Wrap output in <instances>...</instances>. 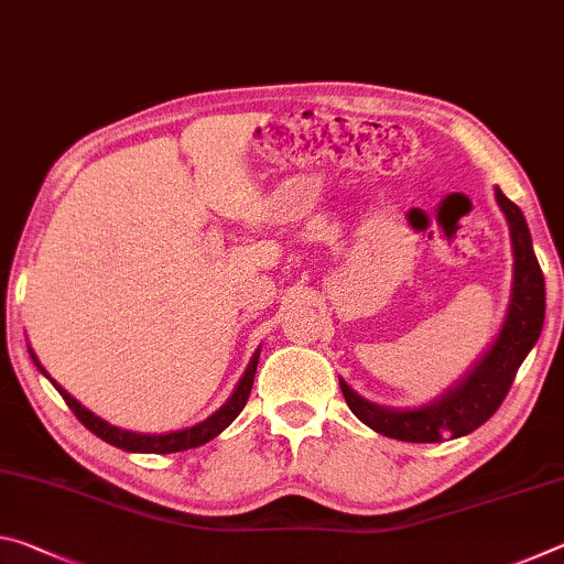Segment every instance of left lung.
<instances>
[{
  "label": "left lung",
  "mask_w": 564,
  "mask_h": 564,
  "mask_svg": "<svg viewBox=\"0 0 564 564\" xmlns=\"http://www.w3.org/2000/svg\"><path fill=\"white\" fill-rule=\"evenodd\" d=\"M495 198L508 218L514 256L510 305L498 338L453 388L420 408L395 410L376 405L340 378L343 398L352 415L380 435L405 443H441L443 437L473 433L500 408L518 368L540 338L545 323V279L532 251L530 228L520 208L498 186H495Z\"/></svg>",
  "instance_id": "left-lung-1"
}]
</instances>
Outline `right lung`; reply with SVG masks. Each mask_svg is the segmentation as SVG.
Segmentation results:
<instances>
[{"label": "right lung", "instance_id": "obj_1", "mask_svg": "<svg viewBox=\"0 0 564 564\" xmlns=\"http://www.w3.org/2000/svg\"><path fill=\"white\" fill-rule=\"evenodd\" d=\"M30 356L34 360V366L40 368L46 378H50V373H46L44 366L40 362V358L34 356L32 348H30ZM259 356H261V350H256L251 362H248L246 373L241 376V380H238V386L231 393V398H228L214 415H208L206 420H202V423L194 425V427H186V431L164 433V435H147V433L121 431V427L107 423V420H101L99 415H94L89 408H84L79 400L66 393V390L59 383H56V380H52V378L50 380H52V386L59 390V395L66 400V405L74 410V415L79 417V423H84L87 431H91L94 435L101 437V441H107L109 445L121 447V451H127V453H159V455L161 453H181V451H188V447H198V445H204L208 441H214L218 433H224L226 427L234 423L238 413L243 410L248 395H251L256 366H259Z\"/></svg>", "mask_w": 564, "mask_h": 564}]
</instances>
